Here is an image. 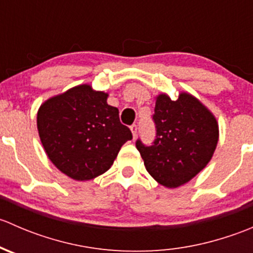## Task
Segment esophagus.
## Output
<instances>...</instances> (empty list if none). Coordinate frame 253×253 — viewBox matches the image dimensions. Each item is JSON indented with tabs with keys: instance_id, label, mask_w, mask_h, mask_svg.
I'll use <instances>...</instances> for the list:
<instances>
[{
	"instance_id": "34e87169",
	"label": "esophagus",
	"mask_w": 253,
	"mask_h": 253,
	"mask_svg": "<svg viewBox=\"0 0 253 253\" xmlns=\"http://www.w3.org/2000/svg\"><path fill=\"white\" fill-rule=\"evenodd\" d=\"M131 131H132V134H133V138H136V137H137V131H138V127H137L136 124H133L131 126Z\"/></svg>"
}]
</instances>
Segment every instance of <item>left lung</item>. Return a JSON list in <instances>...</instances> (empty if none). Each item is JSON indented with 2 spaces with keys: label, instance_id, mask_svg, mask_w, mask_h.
I'll return each mask as SVG.
<instances>
[{
  "label": "left lung",
  "instance_id": "left-lung-1",
  "mask_svg": "<svg viewBox=\"0 0 253 253\" xmlns=\"http://www.w3.org/2000/svg\"><path fill=\"white\" fill-rule=\"evenodd\" d=\"M153 121L155 139L145 145L137 139L147 171L160 185L176 188L188 182L206 168L219 138L214 115L198 99L181 93L176 100L160 94Z\"/></svg>",
  "mask_w": 253,
  "mask_h": 253
}]
</instances>
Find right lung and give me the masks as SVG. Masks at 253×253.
<instances>
[{
	"label": "right lung",
	"mask_w": 253,
	"mask_h": 253,
	"mask_svg": "<svg viewBox=\"0 0 253 253\" xmlns=\"http://www.w3.org/2000/svg\"><path fill=\"white\" fill-rule=\"evenodd\" d=\"M106 100V93L82 84L48 99L38 111V131L48 159L73 180L108 171L132 139L128 127L120 122L119 109Z\"/></svg>",
	"instance_id": "1"
}]
</instances>
